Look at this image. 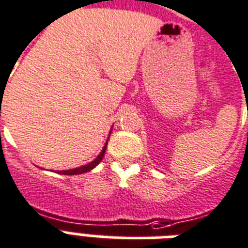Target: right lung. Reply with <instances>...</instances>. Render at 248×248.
Returning a JSON list of instances; mask_svg holds the SVG:
<instances>
[{
    "mask_svg": "<svg viewBox=\"0 0 248 248\" xmlns=\"http://www.w3.org/2000/svg\"><path fill=\"white\" fill-rule=\"evenodd\" d=\"M106 147H107V142L106 145H105V147H103V150L101 151V154L98 155L97 159L95 160H93L92 163H89V164H86V166H82V167H78V168H75V170H61V172H58V173L61 174H80V173H85V172H89L90 170H93L94 167L98 166L99 164V162L102 160L103 155H105V151H106Z\"/></svg>",
    "mask_w": 248,
    "mask_h": 248,
    "instance_id": "right-lung-1",
    "label": "right lung"
}]
</instances>
